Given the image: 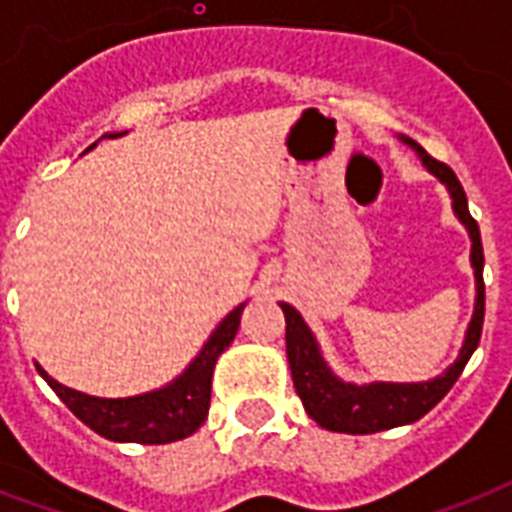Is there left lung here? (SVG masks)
Masks as SVG:
<instances>
[{"mask_svg":"<svg viewBox=\"0 0 512 512\" xmlns=\"http://www.w3.org/2000/svg\"><path fill=\"white\" fill-rule=\"evenodd\" d=\"M401 140L406 146H412L420 154L422 164L449 188L454 212L465 223L470 239H473L470 260H473V268H476V313H473L468 335H465L460 358L436 380L414 382V385H398V382L350 385V382L337 380L335 374L329 372V366L324 364V358L319 353V345L313 340L311 329L305 327V321L300 319V313L292 305L281 303V311H284V319H287V358L297 396L303 398L305 412L311 414L321 428L335 430V433L364 436V433H380V430L396 428V425H409V422H417L420 417H425L452 390V385L462 374L470 356H473V350L478 348L481 329H484V247H481L478 223L468 209L465 188H462V183L457 180L449 164L433 159L412 138L401 135Z\"/></svg>","mask_w":512,"mask_h":512,"instance_id":"obj_1","label":"left lung"}]
</instances>
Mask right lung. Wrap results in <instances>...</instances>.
<instances>
[{
    "mask_svg": "<svg viewBox=\"0 0 512 512\" xmlns=\"http://www.w3.org/2000/svg\"><path fill=\"white\" fill-rule=\"evenodd\" d=\"M241 311H244V305L225 316L223 324L212 332L199 356L193 358V364L172 385L146 393V396L95 398L55 382L42 366H36V369L47 380V385L58 393L60 401L84 425H90L98 436L111 438V441H135V444H172V441L196 433L201 422L207 420L215 361L236 337Z\"/></svg>",
    "mask_w": 512,
    "mask_h": 512,
    "instance_id": "1",
    "label": "right lung"
}]
</instances>
